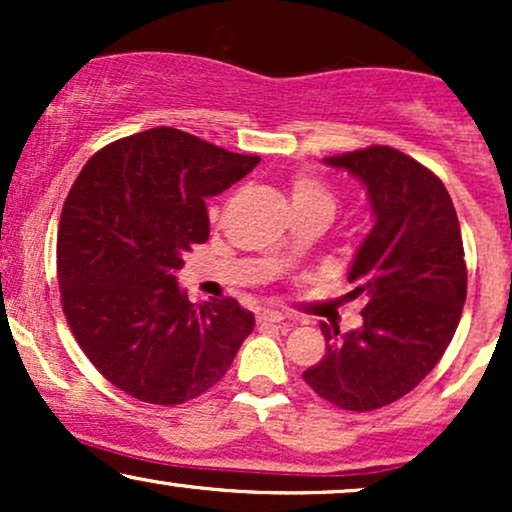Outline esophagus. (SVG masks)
<instances>
[{
    "instance_id": "esophagus-1",
    "label": "esophagus",
    "mask_w": 512,
    "mask_h": 512,
    "mask_svg": "<svg viewBox=\"0 0 512 512\" xmlns=\"http://www.w3.org/2000/svg\"><path fill=\"white\" fill-rule=\"evenodd\" d=\"M284 313H281V310H274V308H264V310H260V313H257V320L260 322H281L284 320Z\"/></svg>"
}]
</instances>
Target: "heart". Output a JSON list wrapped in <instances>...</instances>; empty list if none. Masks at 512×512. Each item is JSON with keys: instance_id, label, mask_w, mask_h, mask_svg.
<instances>
[{"instance_id": "b5f03b06", "label": "heart", "mask_w": 512, "mask_h": 512, "mask_svg": "<svg viewBox=\"0 0 512 512\" xmlns=\"http://www.w3.org/2000/svg\"><path fill=\"white\" fill-rule=\"evenodd\" d=\"M291 199L296 209L308 207H325L334 211V197L327 190L325 182H320L308 173H296L291 178Z\"/></svg>"}]
</instances>
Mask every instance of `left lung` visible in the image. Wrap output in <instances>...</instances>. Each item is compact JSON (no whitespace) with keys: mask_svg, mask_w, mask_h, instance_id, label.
<instances>
[{"mask_svg":"<svg viewBox=\"0 0 512 512\" xmlns=\"http://www.w3.org/2000/svg\"><path fill=\"white\" fill-rule=\"evenodd\" d=\"M366 185L375 226L349 269L346 298L363 296L361 330L322 322L327 351L303 380L325 402L373 411L397 402L436 368L460 325L467 264L460 221L436 173L392 149L325 158Z\"/></svg>","mask_w":512,"mask_h":512,"instance_id":"obj_1","label":"left lung"}]
</instances>
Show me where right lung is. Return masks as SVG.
I'll return each instance as SVG.
<instances>
[{
	"instance_id": "obj_1",
	"label": "right lung",
	"mask_w": 512,
	"mask_h": 512,
	"mask_svg": "<svg viewBox=\"0 0 512 512\" xmlns=\"http://www.w3.org/2000/svg\"><path fill=\"white\" fill-rule=\"evenodd\" d=\"M257 163L154 127L108 144L74 180L57 231L62 310L88 361L129 397L163 407L199 397L255 327L236 298L190 303L175 272L209 238L207 197Z\"/></svg>"
}]
</instances>
